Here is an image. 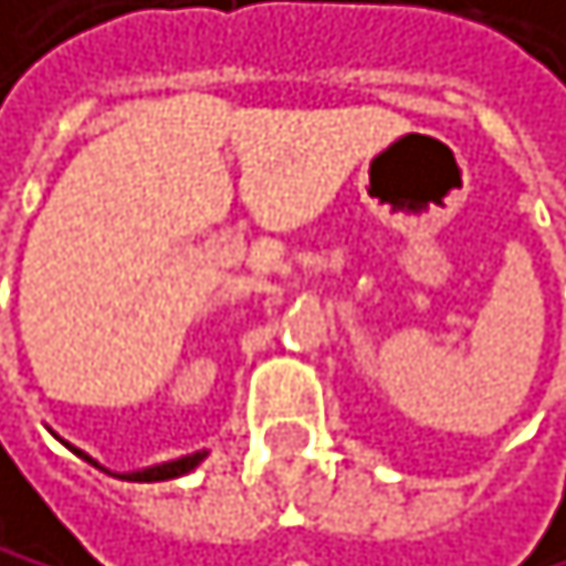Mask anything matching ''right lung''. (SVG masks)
Returning a JSON list of instances; mask_svg holds the SVG:
<instances>
[{"label": "right lung", "instance_id": "right-lung-1", "mask_svg": "<svg viewBox=\"0 0 566 566\" xmlns=\"http://www.w3.org/2000/svg\"><path fill=\"white\" fill-rule=\"evenodd\" d=\"M83 455V452H78ZM208 452H195V455H180L174 462H159V467H149V470H138V473H124V480H142V483H153V480H174V476H184L198 467ZM90 459V455H86Z\"/></svg>", "mask_w": 566, "mask_h": 566}]
</instances>
